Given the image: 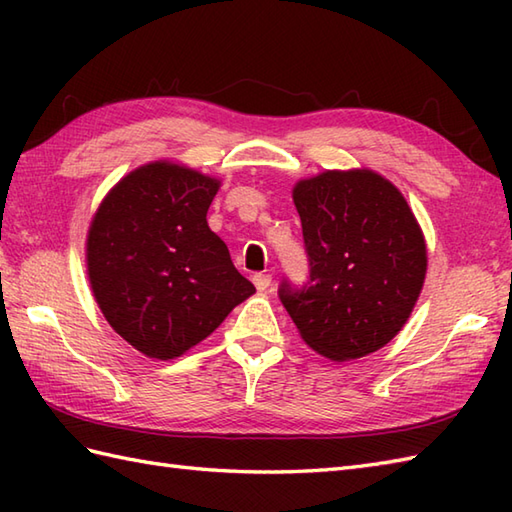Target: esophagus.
Listing matches in <instances>:
<instances>
[{
  "instance_id": "1",
  "label": "esophagus",
  "mask_w": 512,
  "mask_h": 512,
  "mask_svg": "<svg viewBox=\"0 0 512 512\" xmlns=\"http://www.w3.org/2000/svg\"><path fill=\"white\" fill-rule=\"evenodd\" d=\"M255 277H262V273H255Z\"/></svg>"
}]
</instances>
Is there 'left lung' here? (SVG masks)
<instances>
[{"instance_id": "left-lung-1", "label": "left lung", "mask_w": 512, "mask_h": 512, "mask_svg": "<svg viewBox=\"0 0 512 512\" xmlns=\"http://www.w3.org/2000/svg\"><path fill=\"white\" fill-rule=\"evenodd\" d=\"M217 187L195 169L151 162L118 182L92 220L94 299L149 358L182 356L255 292L206 222Z\"/></svg>"}]
</instances>
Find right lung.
Wrapping results in <instances>:
<instances>
[{
  "instance_id": "obj_1",
  "label": "right lung",
  "mask_w": 512,
  "mask_h": 512,
  "mask_svg": "<svg viewBox=\"0 0 512 512\" xmlns=\"http://www.w3.org/2000/svg\"><path fill=\"white\" fill-rule=\"evenodd\" d=\"M308 281H281L301 339L330 361L387 345L407 323L427 275V246L400 191L372 171H325L295 187Z\"/></svg>"
}]
</instances>
